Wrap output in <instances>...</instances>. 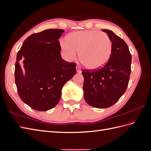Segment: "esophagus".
Listing matches in <instances>:
<instances>
[{
    "label": "esophagus",
    "instance_id": "1",
    "mask_svg": "<svg viewBox=\"0 0 151 151\" xmlns=\"http://www.w3.org/2000/svg\"><path fill=\"white\" fill-rule=\"evenodd\" d=\"M76 70H77V72L78 73H81V68L80 67V66L79 65H77L76 66Z\"/></svg>",
    "mask_w": 151,
    "mask_h": 151
}]
</instances>
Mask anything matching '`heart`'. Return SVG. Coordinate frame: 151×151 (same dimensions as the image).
Here are the masks:
<instances>
[{
    "label": "heart",
    "instance_id": "obj_1",
    "mask_svg": "<svg viewBox=\"0 0 151 151\" xmlns=\"http://www.w3.org/2000/svg\"><path fill=\"white\" fill-rule=\"evenodd\" d=\"M60 47L68 60L76 57L91 70H97L106 64L111 57L113 44L109 36L96 30L76 31L62 40Z\"/></svg>",
    "mask_w": 151,
    "mask_h": 151
}]
</instances>
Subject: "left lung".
<instances>
[{
    "instance_id": "obj_1",
    "label": "left lung",
    "mask_w": 151,
    "mask_h": 151,
    "mask_svg": "<svg viewBox=\"0 0 151 151\" xmlns=\"http://www.w3.org/2000/svg\"><path fill=\"white\" fill-rule=\"evenodd\" d=\"M113 48L106 64L98 70L83 69L84 96L90 106L106 108L116 103L126 91L131 72L132 55L127 43L113 31L103 29Z\"/></svg>"
}]
</instances>
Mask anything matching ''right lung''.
Returning <instances> with one entry per match:
<instances>
[{
  "mask_svg": "<svg viewBox=\"0 0 151 151\" xmlns=\"http://www.w3.org/2000/svg\"><path fill=\"white\" fill-rule=\"evenodd\" d=\"M64 30L50 29L27 38L17 52L15 83L21 100L38 111L58 103L62 89L76 73V63L62 58L58 39Z\"/></svg>",
  "mask_w": 151,
  "mask_h": 151,
  "instance_id": "1",
  "label": "right lung"
}]
</instances>
